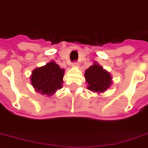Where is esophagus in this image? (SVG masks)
I'll return each mask as SVG.
<instances>
[{"label":"esophagus","instance_id":"34e87169","mask_svg":"<svg viewBox=\"0 0 148 148\" xmlns=\"http://www.w3.org/2000/svg\"><path fill=\"white\" fill-rule=\"evenodd\" d=\"M79 64L78 62H73V64H72V66H73V67H79Z\"/></svg>","mask_w":148,"mask_h":148}]
</instances>
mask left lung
I'll return each mask as SVG.
<instances>
[{
    "label": "left lung",
    "mask_w": 148,
    "mask_h": 148,
    "mask_svg": "<svg viewBox=\"0 0 148 148\" xmlns=\"http://www.w3.org/2000/svg\"><path fill=\"white\" fill-rule=\"evenodd\" d=\"M84 76L86 83L88 84L86 88L97 94L104 93L112 84L111 74L98 65L97 62H94V65L85 71Z\"/></svg>",
    "instance_id": "left-lung-1"
}]
</instances>
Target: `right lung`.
<instances>
[{
    "label": "right lung",
    "instance_id": "obj_1",
    "mask_svg": "<svg viewBox=\"0 0 148 148\" xmlns=\"http://www.w3.org/2000/svg\"><path fill=\"white\" fill-rule=\"evenodd\" d=\"M64 73L65 69L51 61L33 70L30 76L31 84L37 93L47 97L52 96L62 87Z\"/></svg>",
    "mask_w": 148,
    "mask_h": 148
}]
</instances>
